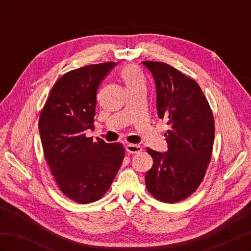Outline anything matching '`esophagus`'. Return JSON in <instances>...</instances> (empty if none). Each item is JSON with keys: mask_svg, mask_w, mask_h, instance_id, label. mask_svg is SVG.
Listing matches in <instances>:
<instances>
[{"mask_svg": "<svg viewBox=\"0 0 251 251\" xmlns=\"http://www.w3.org/2000/svg\"><path fill=\"white\" fill-rule=\"evenodd\" d=\"M126 150L127 153H131V154H137L140 153L142 151V147L139 146V144H132V143H128L126 144Z\"/></svg>", "mask_w": 251, "mask_h": 251, "instance_id": "esophagus-1", "label": "esophagus"}]
</instances>
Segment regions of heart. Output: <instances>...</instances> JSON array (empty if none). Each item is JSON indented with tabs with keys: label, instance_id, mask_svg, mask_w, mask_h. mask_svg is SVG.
Masks as SVG:
<instances>
[{
	"label": "heart",
	"instance_id": "heart-1",
	"mask_svg": "<svg viewBox=\"0 0 251 251\" xmlns=\"http://www.w3.org/2000/svg\"><path fill=\"white\" fill-rule=\"evenodd\" d=\"M121 78L125 81L126 89L134 88L137 86H143V80L140 76L138 70L135 67L128 66L121 73Z\"/></svg>",
	"mask_w": 251,
	"mask_h": 251
}]
</instances>
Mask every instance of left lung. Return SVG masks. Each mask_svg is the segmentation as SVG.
Listing matches in <instances>:
<instances>
[{"label": "left lung", "instance_id": "left-lung-1", "mask_svg": "<svg viewBox=\"0 0 251 251\" xmlns=\"http://www.w3.org/2000/svg\"><path fill=\"white\" fill-rule=\"evenodd\" d=\"M153 75L158 116L168 120V151L147 149L153 166L146 174L148 191L156 199L175 203L191 196L202 182L210 162L215 121L201 88L174 67L142 62Z\"/></svg>", "mask_w": 251, "mask_h": 251}]
</instances>
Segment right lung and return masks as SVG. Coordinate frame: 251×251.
<instances>
[{
    "label": "right lung",
    "mask_w": 251,
    "mask_h": 251,
    "mask_svg": "<svg viewBox=\"0 0 251 251\" xmlns=\"http://www.w3.org/2000/svg\"><path fill=\"white\" fill-rule=\"evenodd\" d=\"M115 65H90L64 74L52 87L39 120L44 156L59 189L81 204L101 198L125 157L121 143L86 136L94 130L98 87Z\"/></svg>",
    "instance_id": "1"
}]
</instances>
